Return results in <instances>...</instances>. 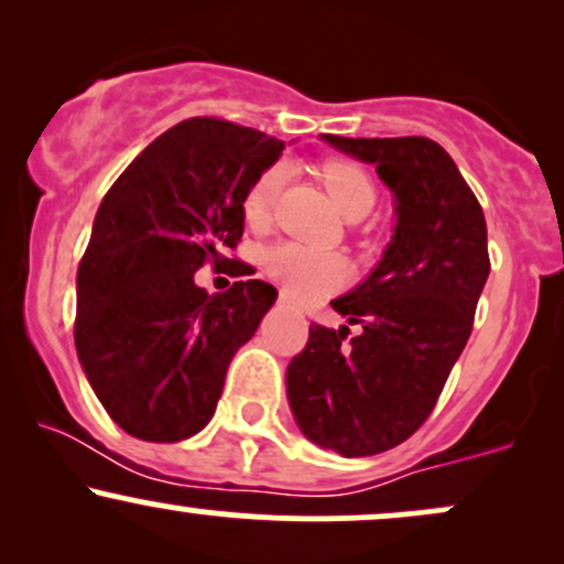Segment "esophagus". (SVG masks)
Masks as SVG:
<instances>
[{
  "instance_id": "34e87169",
  "label": "esophagus",
  "mask_w": 564,
  "mask_h": 564,
  "mask_svg": "<svg viewBox=\"0 0 564 564\" xmlns=\"http://www.w3.org/2000/svg\"><path fill=\"white\" fill-rule=\"evenodd\" d=\"M281 302H289V296H286V294H281Z\"/></svg>"
}]
</instances>
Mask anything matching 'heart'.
<instances>
[{
	"mask_svg": "<svg viewBox=\"0 0 564 564\" xmlns=\"http://www.w3.org/2000/svg\"><path fill=\"white\" fill-rule=\"evenodd\" d=\"M321 180L326 191L332 193L334 204L349 219L366 217L377 206L379 191L377 180L364 164L352 159H328L321 164ZM283 185V166L273 164L254 177V183L246 187L241 212L249 225H264L273 215L278 193ZM264 273L281 283L291 296L310 300V296H323L328 291L339 289L345 283V262L332 251L313 249L296 241L273 243L262 254Z\"/></svg>",
	"mask_w": 564,
	"mask_h": 564,
	"instance_id": "1",
	"label": "heart"
}]
</instances>
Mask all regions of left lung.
I'll list each match as a JSON object with an SVG mask.
<instances>
[{
    "instance_id": "8db88e82",
    "label": "left lung",
    "mask_w": 564,
    "mask_h": 564,
    "mask_svg": "<svg viewBox=\"0 0 564 564\" xmlns=\"http://www.w3.org/2000/svg\"><path fill=\"white\" fill-rule=\"evenodd\" d=\"M339 151L377 164L398 200L384 260L332 307L359 332L310 323L289 364L296 424L341 456L400 445L435 411L467 345L490 273L482 206L458 166L430 138H339Z\"/></svg>"
}]
</instances>
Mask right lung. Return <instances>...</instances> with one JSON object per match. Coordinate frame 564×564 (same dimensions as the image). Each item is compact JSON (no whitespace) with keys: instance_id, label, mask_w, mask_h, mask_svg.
I'll list each match as a JSON object with an SVG mask.
<instances>
[{"instance_id":"1","label":"right lung","mask_w":564,"mask_h":564,"mask_svg":"<svg viewBox=\"0 0 564 564\" xmlns=\"http://www.w3.org/2000/svg\"><path fill=\"white\" fill-rule=\"evenodd\" d=\"M283 140L196 116L140 153L95 215L76 275V352L108 416L132 437L177 443L215 416L238 347L275 302L270 283L206 294L193 275L230 262L241 200Z\"/></svg>"}]
</instances>
